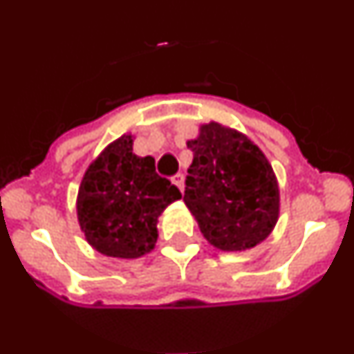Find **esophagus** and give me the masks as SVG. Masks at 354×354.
Listing matches in <instances>:
<instances>
[{
  "label": "esophagus",
  "instance_id": "34e87169",
  "mask_svg": "<svg viewBox=\"0 0 354 354\" xmlns=\"http://www.w3.org/2000/svg\"><path fill=\"white\" fill-rule=\"evenodd\" d=\"M171 183H174L175 186L179 187L180 192H183V189H184V175H183V174L174 175V177H171Z\"/></svg>",
  "mask_w": 354,
  "mask_h": 354
}]
</instances>
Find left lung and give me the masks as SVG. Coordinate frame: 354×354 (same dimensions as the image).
I'll use <instances>...</instances> for the list:
<instances>
[{
    "instance_id": "obj_1",
    "label": "left lung",
    "mask_w": 354,
    "mask_h": 354,
    "mask_svg": "<svg viewBox=\"0 0 354 354\" xmlns=\"http://www.w3.org/2000/svg\"><path fill=\"white\" fill-rule=\"evenodd\" d=\"M193 150L184 204L209 245L246 252L270 237L280 216L271 162L245 133L209 122L187 140Z\"/></svg>"
}]
</instances>
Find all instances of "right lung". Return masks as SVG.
<instances>
[{
	"mask_svg": "<svg viewBox=\"0 0 354 354\" xmlns=\"http://www.w3.org/2000/svg\"><path fill=\"white\" fill-rule=\"evenodd\" d=\"M134 134L124 133L88 165L76 198L84 239L106 257L138 259L154 250L159 216L180 192L156 174L152 156L133 152Z\"/></svg>",
	"mask_w": 354,
	"mask_h": 354,
	"instance_id": "1",
	"label": "right lung"
}]
</instances>
